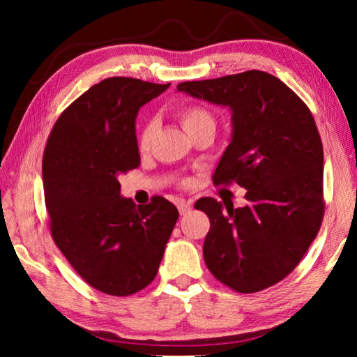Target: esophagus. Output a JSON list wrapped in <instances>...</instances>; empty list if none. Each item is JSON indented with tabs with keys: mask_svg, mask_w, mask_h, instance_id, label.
Returning a JSON list of instances; mask_svg holds the SVG:
<instances>
[{
	"mask_svg": "<svg viewBox=\"0 0 357 357\" xmlns=\"http://www.w3.org/2000/svg\"><path fill=\"white\" fill-rule=\"evenodd\" d=\"M178 209H179V214L181 215L189 214L190 209H192V203L190 202H185V200H179L178 202Z\"/></svg>",
	"mask_w": 357,
	"mask_h": 357,
	"instance_id": "obj_1",
	"label": "esophagus"
}]
</instances>
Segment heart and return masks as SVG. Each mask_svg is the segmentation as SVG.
Wrapping results in <instances>:
<instances>
[{
    "instance_id": "obj_1",
    "label": "heart",
    "mask_w": 357,
    "mask_h": 357,
    "mask_svg": "<svg viewBox=\"0 0 357 357\" xmlns=\"http://www.w3.org/2000/svg\"><path fill=\"white\" fill-rule=\"evenodd\" d=\"M178 116L181 119V123H183V128L185 129V132L195 129L202 124H214L213 116H211V114L204 110V108L197 107V105L179 108ZM154 134H155V121L149 119L143 124L142 132H140V138H138V146H140L142 151H146L149 148Z\"/></svg>"
}]
</instances>
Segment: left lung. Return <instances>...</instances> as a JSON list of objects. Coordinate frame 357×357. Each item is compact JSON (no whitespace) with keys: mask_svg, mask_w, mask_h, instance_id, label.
I'll return each instance as SVG.
<instances>
[{"mask_svg":"<svg viewBox=\"0 0 357 357\" xmlns=\"http://www.w3.org/2000/svg\"><path fill=\"white\" fill-rule=\"evenodd\" d=\"M176 89L231 112V142L214 183L234 181L247 190L243 208L209 197L197 202L211 222L204 263L234 291L275 285L298 266L321 225L323 144L315 119L285 83L261 70L184 82Z\"/></svg>","mask_w":357,"mask_h":357,"instance_id":"1","label":"left lung"}]
</instances>
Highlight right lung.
I'll use <instances>...</instances> for the list:
<instances>
[{"label":"right lung","mask_w":357,"mask_h":357,"mask_svg":"<svg viewBox=\"0 0 357 357\" xmlns=\"http://www.w3.org/2000/svg\"><path fill=\"white\" fill-rule=\"evenodd\" d=\"M168 86L105 78L66 108L48 137L42 181L53 241L102 293L129 296L148 287L179 217L164 197L137 206L121 195L118 179L140 165L138 110Z\"/></svg>","instance_id":"1"}]
</instances>
